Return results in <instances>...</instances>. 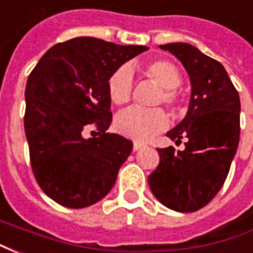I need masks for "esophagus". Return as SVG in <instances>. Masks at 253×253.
<instances>
[{
	"label": "esophagus",
	"mask_w": 253,
	"mask_h": 253,
	"mask_svg": "<svg viewBox=\"0 0 253 253\" xmlns=\"http://www.w3.org/2000/svg\"><path fill=\"white\" fill-rule=\"evenodd\" d=\"M142 148H143V145L139 142H134V145H132V150H134V152H137V150H139V149H142Z\"/></svg>",
	"instance_id": "1"
}]
</instances>
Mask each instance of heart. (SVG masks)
Here are the masks:
<instances>
[{
	"mask_svg": "<svg viewBox=\"0 0 253 253\" xmlns=\"http://www.w3.org/2000/svg\"><path fill=\"white\" fill-rule=\"evenodd\" d=\"M143 72L163 88L160 103L163 101L170 108H176L179 94L176 88L181 84V74L175 63L164 58H157L145 65ZM108 94L116 105L126 104L131 99L132 69L128 65L118 67L108 78ZM169 126V118L160 108L142 110L131 107L116 115L115 127L122 135L137 142H148L159 132Z\"/></svg>",
	"mask_w": 253,
	"mask_h": 253,
	"instance_id": "obj_1",
	"label": "heart"
}]
</instances>
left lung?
Wrapping results in <instances>:
<instances>
[{
	"label": "left lung",
	"mask_w": 253,
	"mask_h": 253,
	"mask_svg": "<svg viewBox=\"0 0 253 253\" xmlns=\"http://www.w3.org/2000/svg\"><path fill=\"white\" fill-rule=\"evenodd\" d=\"M190 76L191 97L184 119L167 132L184 150L159 149L160 164L148 177L153 195L179 212L198 211L221 190L237 152L240 97L221 63L188 43L161 44Z\"/></svg>",
	"instance_id": "1"
}]
</instances>
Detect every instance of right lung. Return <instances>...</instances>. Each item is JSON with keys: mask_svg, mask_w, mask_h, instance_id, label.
<instances>
[{"mask_svg": "<svg viewBox=\"0 0 253 253\" xmlns=\"http://www.w3.org/2000/svg\"><path fill=\"white\" fill-rule=\"evenodd\" d=\"M148 50L80 36L52 46L31 72L25 135L34 175L52 201L83 209L114 187L132 142L105 132L112 122L107 83L118 67ZM92 123L102 134L84 138Z\"/></svg>", "mask_w": 253, "mask_h": 253, "instance_id": "1", "label": "right lung"}]
</instances>
